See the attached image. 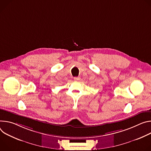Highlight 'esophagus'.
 <instances>
[{
  "label": "esophagus",
  "instance_id": "obj_1",
  "mask_svg": "<svg viewBox=\"0 0 151 151\" xmlns=\"http://www.w3.org/2000/svg\"><path fill=\"white\" fill-rule=\"evenodd\" d=\"M80 79V77H74V80H76V81H78V80H79Z\"/></svg>",
  "mask_w": 151,
  "mask_h": 151
}]
</instances>
